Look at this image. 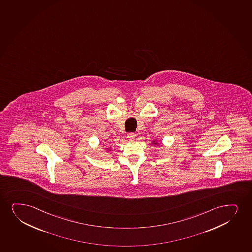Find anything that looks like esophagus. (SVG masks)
Instances as JSON below:
<instances>
[{
	"instance_id": "34e87169",
	"label": "esophagus",
	"mask_w": 252,
	"mask_h": 252,
	"mask_svg": "<svg viewBox=\"0 0 252 252\" xmlns=\"http://www.w3.org/2000/svg\"><path fill=\"white\" fill-rule=\"evenodd\" d=\"M135 137H136V134L135 133L127 134V138L129 140H134Z\"/></svg>"
}]
</instances>
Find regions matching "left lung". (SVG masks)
<instances>
[{"label":"left lung","mask_w":252,"mask_h":252,"mask_svg":"<svg viewBox=\"0 0 252 252\" xmlns=\"http://www.w3.org/2000/svg\"><path fill=\"white\" fill-rule=\"evenodd\" d=\"M151 144H152V145H154V146L156 147L158 146V145H159V143H158V141L157 139L153 140L152 143H151Z\"/></svg>","instance_id":"obj_1"}]
</instances>
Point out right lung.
Returning a JSON list of instances; mask_svg holds the SVG:
<instances>
[{
  "instance_id": "add662e5",
  "label": "right lung",
  "mask_w": 252,
  "mask_h": 252,
  "mask_svg": "<svg viewBox=\"0 0 252 252\" xmlns=\"http://www.w3.org/2000/svg\"><path fill=\"white\" fill-rule=\"evenodd\" d=\"M106 150H107V151H111V150H112V149H111V148H107V149H106Z\"/></svg>"
}]
</instances>
